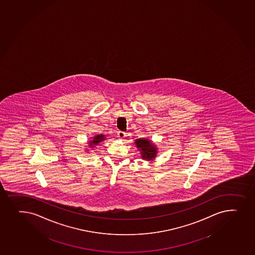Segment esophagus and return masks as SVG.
Listing matches in <instances>:
<instances>
[{
  "mask_svg": "<svg viewBox=\"0 0 255 255\" xmlns=\"http://www.w3.org/2000/svg\"><path fill=\"white\" fill-rule=\"evenodd\" d=\"M117 135H118L119 139H124L126 136V133L124 131H119Z\"/></svg>",
  "mask_w": 255,
  "mask_h": 255,
  "instance_id": "1",
  "label": "esophagus"
}]
</instances>
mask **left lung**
I'll return each instance as SVG.
<instances>
[{
	"label": "left lung",
	"mask_w": 255,
	"mask_h": 255,
	"mask_svg": "<svg viewBox=\"0 0 255 255\" xmlns=\"http://www.w3.org/2000/svg\"><path fill=\"white\" fill-rule=\"evenodd\" d=\"M135 145L138 148V150L140 151L141 154V158L146 161H151L152 159L155 158L157 154V149L156 145L151 142V140L141 138V139H137L135 140Z\"/></svg>",
	"instance_id": "obj_1"
}]
</instances>
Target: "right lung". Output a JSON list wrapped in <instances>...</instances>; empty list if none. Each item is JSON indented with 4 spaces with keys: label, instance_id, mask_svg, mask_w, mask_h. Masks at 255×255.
Masks as SVG:
<instances>
[{
    "label": "right lung",
    "instance_id": "add662e5",
    "mask_svg": "<svg viewBox=\"0 0 255 255\" xmlns=\"http://www.w3.org/2000/svg\"><path fill=\"white\" fill-rule=\"evenodd\" d=\"M105 140V136H104V134H98L96 136H94L93 138V140H90L89 141V147L93 148L94 145H99V143L102 142V141H104Z\"/></svg>",
    "mask_w": 255,
    "mask_h": 255
}]
</instances>
